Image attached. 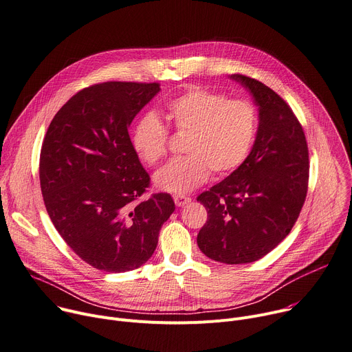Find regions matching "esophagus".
I'll use <instances>...</instances> for the list:
<instances>
[{"instance_id":"esophagus-1","label":"esophagus","mask_w":352,"mask_h":352,"mask_svg":"<svg viewBox=\"0 0 352 352\" xmlns=\"http://www.w3.org/2000/svg\"><path fill=\"white\" fill-rule=\"evenodd\" d=\"M173 200H175V204L177 206V207H183V206H186V204H188L190 201H191V199L190 197H186V196H175L173 197Z\"/></svg>"}]
</instances>
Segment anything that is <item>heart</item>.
Wrapping results in <instances>:
<instances>
[{"label": "heart", "instance_id": "obj_1", "mask_svg": "<svg viewBox=\"0 0 352 352\" xmlns=\"http://www.w3.org/2000/svg\"><path fill=\"white\" fill-rule=\"evenodd\" d=\"M165 117L176 133H187L182 158L172 160L155 175L162 191L186 194L207 182L210 172L223 177L249 158L257 137L258 114L248 99L194 87L166 103ZM169 130L153 113L144 114L131 133V145L148 166L168 153Z\"/></svg>", "mask_w": 352, "mask_h": 352}]
</instances>
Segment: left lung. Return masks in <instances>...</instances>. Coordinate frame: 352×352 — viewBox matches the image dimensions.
Instances as JSON below:
<instances>
[{
  "mask_svg": "<svg viewBox=\"0 0 352 352\" xmlns=\"http://www.w3.org/2000/svg\"><path fill=\"white\" fill-rule=\"evenodd\" d=\"M258 104V130L246 162L197 197L207 222L200 250L225 264L256 261L281 243L303 207L309 152L303 129L289 104L254 78L233 74Z\"/></svg>",
  "mask_w": 352,
  "mask_h": 352,
  "instance_id": "obj_1",
  "label": "left lung"
}]
</instances>
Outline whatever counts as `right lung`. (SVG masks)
Segmentation results:
<instances>
[{"instance_id": "right-lung-1", "label": "right lung", "mask_w": 352, "mask_h": 352, "mask_svg": "<svg viewBox=\"0 0 352 352\" xmlns=\"http://www.w3.org/2000/svg\"><path fill=\"white\" fill-rule=\"evenodd\" d=\"M158 82L109 81L76 92L45 135L38 177L47 214L89 265L124 272L142 265L175 211L168 192L141 200L151 179L129 126L160 92Z\"/></svg>"}]
</instances>
